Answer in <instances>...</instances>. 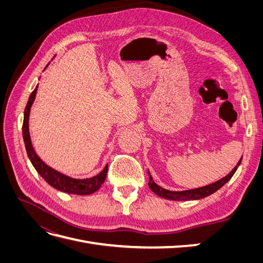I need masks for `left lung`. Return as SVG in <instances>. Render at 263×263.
Returning <instances> with one entry per match:
<instances>
[{"label":"left lung","instance_id":"obj_1","mask_svg":"<svg viewBox=\"0 0 263 263\" xmlns=\"http://www.w3.org/2000/svg\"><path fill=\"white\" fill-rule=\"evenodd\" d=\"M242 160V157L240 158L239 162L237 163L235 168L230 171L225 178H222L216 182L212 183V184L205 185L202 187H197V189H192V190H186V191H170V190H165L161 187L160 185H158L157 183L153 180V177H151L150 172L148 171L149 174V182L148 185L150 190L153 191L154 193H156L158 196L166 198V200H171V201H193V200H201V198H204L206 196H209L213 193L218 191L222 185H225L226 183L232 179V177L237 171L238 166L240 165Z\"/></svg>","mask_w":263,"mask_h":263}]
</instances>
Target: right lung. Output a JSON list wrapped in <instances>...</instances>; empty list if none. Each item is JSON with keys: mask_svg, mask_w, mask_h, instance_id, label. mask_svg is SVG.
I'll return each instance as SVG.
<instances>
[{"mask_svg": "<svg viewBox=\"0 0 263 263\" xmlns=\"http://www.w3.org/2000/svg\"><path fill=\"white\" fill-rule=\"evenodd\" d=\"M37 87L38 85L35 87V90L31 92L30 97L28 99L27 105L25 107V112H24V122H23V138H24V142H25L27 156L29 158L31 164L34 165L36 171L41 174V177L45 179V181L48 183V184H50L54 189L62 191V192H66L69 194H77V195H89L97 192L106 179L108 164L105 165V168L103 169L98 176H95L93 178L73 179L50 168V166L47 165L35 153L30 140L28 119H29L30 107L33 105L36 98Z\"/></svg>", "mask_w": 263, "mask_h": 263, "instance_id": "add662e5", "label": "right lung"}]
</instances>
